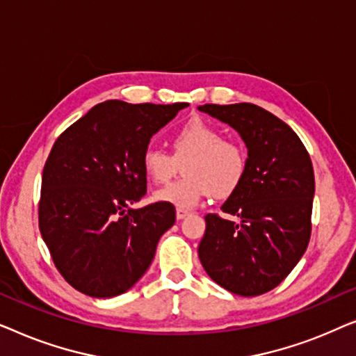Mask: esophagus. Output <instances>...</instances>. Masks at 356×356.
<instances>
[{"label":"esophagus","mask_w":356,"mask_h":356,"mask_svg":"<svg viewBox=\"0 0 356 356\" xmlns=\"http://www.w3.org/2000/svg\"><path fill=\"white\" fill-rule=\"evenodd\" d=\"M189 216L188 211H184V209H177V218L178 220H183V218H186Z\"/></svg>","instance_id":"34e87169"}]
</instances>
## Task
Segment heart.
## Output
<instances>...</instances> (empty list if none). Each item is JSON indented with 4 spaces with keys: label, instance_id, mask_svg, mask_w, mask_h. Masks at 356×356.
<instances>
[{
    "label": "heart",
    "instance_id": "heart-1",
    "mask_svg": "<svg viewBox=\"0 0 356 356\" xmlns=\"http://www.w3.org/2000/svg\"><path fill=\"white\" fill-rule=\"evenodd\" d=\"M173 154L157 145L144 149L140 165L155 184H165L183 165L184 178L155 193L160 202L178 209H193L209 193L225 197L235 193L246 173V154L240 144L225 139V133L206 120L193 118L172 136Z\"/></svg>",
    "mask_w": 356,
    "mask_h": 356
}]
</instances>
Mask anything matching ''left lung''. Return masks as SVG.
I'll return each mask as SVG.
<instances>
[{
  "mask_svg": "<svg viewBox=\"0 0 356 356\" xmlns=\"http://www.w3.org/2000/svg\"><path fill=\"white\" fill-rule=\"evenodd\" d=\"M230 124L248 149L246 173L222 211L206 216L197 254L207 275L241 296L275 289L298 264L311 236L314 172L289 124L252 104L197 106Z\"/></svg>",
  "mask_w": 356,
  "mask_h": 356,
  "instance_id": "left-lung-1",
  "label": "left lung"
}]
</instances>
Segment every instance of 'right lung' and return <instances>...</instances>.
I'll return each instance as SVG.
<instances>
[{
  "mask_svg": "<svg viewBox=\"0 0 356 356\" xmlns=\"http://www.w3.org/2000/svg\"><path fill=\"white\" fill-rule=\"evenodd\" d=\"M186 106L106 100L53 144L42 175L38 227L56 269L81 293L111 298L128 291L173 227V204L131 206L147 191L144 149Z\"/></svg>",
  "mask_w": 356,
  "mask_h": 356,
  "instance_id": "add662e5",
  "label": "right lung"
}]
</instances>
